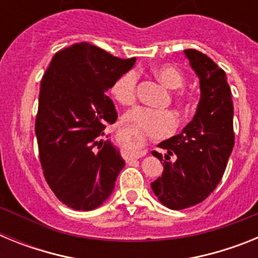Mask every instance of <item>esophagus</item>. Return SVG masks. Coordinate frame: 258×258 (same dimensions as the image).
<instances>
[{
	"label": "esophagus",
	"instance_id": "1",
	"mask_svg": "<svg viewBox=\"0 0 258 258\" xmlns=\"http://www.w3.org/2000/svg\"><path fill=\"white\" fill-rule=\"evenodd\" d=\"M145 155H146V151H141L140 154H138V155H136V159H140L141 156H145Z\"/></svg>",
	"mask_w": 258,
	"mask_h": 258
}]
</instances>
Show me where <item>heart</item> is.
I'll list each match as a JSON object with an SVG mask.
<instances>
[{
  "instance_id": "b5f03b06",
  "label": "heart",
  "mask_w": 258,
  "mask_h": 258,
  "mask_svg": "<svg viewBox=\"0 0 258 258\" xmlns=\"http://www.w3.org/2000/svg\"><path fill=\"white\" fill-rule=\"evenodd\" d=\"M152 74L169 89H179L184 84L181 72L172 66H157L152 68ZM138 80L140 75L136 70L126 71L115 80V83L111 86V94L122 106H131L137 99ZM175 98L182 101L181 95H177ZM125 121L142 133L156 138L169 136L177 125V120L172 111L149 107H137L129 111L125 115Z\"/></svg>"
}]
</instances>
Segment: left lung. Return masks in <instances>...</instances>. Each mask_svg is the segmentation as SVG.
I'll list each match as a JSON object with an SVG mask.
<instances>
[{"instance_id": "left-lung-1", "label": "left lung", "mask_w": 258, "mask_h": 258, "mask_svg": "<svg viewBox=\"0 0 258 258\" xmlns=\"http://www.w3.org/2000/svg\"><path fill=\"white\" fill-rule=\"evenodd\" d=\"M200 83V102L183 131L159 143L166 150L152 155L163 161V174L151 183L154 194L169 209L197 206L217 187L234 147V106L225 71L209 56L183 50ZM175 160L170 161V156ZM168 161L166 162V160Z\"/></svg>"}]
</instances>
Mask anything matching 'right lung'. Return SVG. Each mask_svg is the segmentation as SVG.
I'll return each instance as SVG.
<instances>
[{
  "mask_svg": "<svg viewBox=\"0 0 258 258\" xmlns=\"http://www.w3.org/2000/svg\"><path fill=\"white\" fill-rule=\"evenodd\" d=\"M134 63L80 42L56 52L42 76L35 125L40 163L52 192L70 208L102 206L124 168L120 151L102 140L106 125L117 120L106 92Z\"/></svg>",
  "mask_w": 258,
  "mask_h": 258,
  "instance_id": "add662e5",
  "label": "right lung"
}]
</instances>
